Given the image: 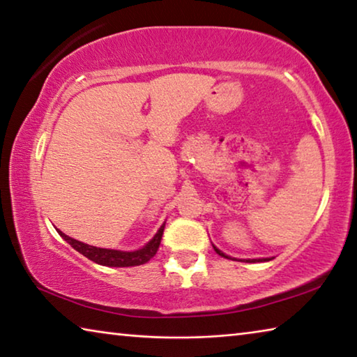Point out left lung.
Wrapping results in <instances>:
<instances>
[{
	"instance_id": "8db88e82",
	"label": "left lung",
	"mask_w": 357,
	"mask_h": 357,
	"mask_svg": "<svg viewBox=\"0 0 357 357\" xmlns=\"http://www.w3.org/2000/svg\"><path fill=\"white\" fill-rule=\"evenodd\" d=\"M213 250L215 251H217V253L220 255V256H223V258H227V259H236V258H231V256H227L226 253H223V251H221V250H218L217 247H215V245H213ZM272 258H259V259H243L245 262H262V261H271ZM242 261V259H241Z\"/></svg>"
}]
</instances>
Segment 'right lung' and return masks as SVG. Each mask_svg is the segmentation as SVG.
I'll return each instance as SVG.
<instances>
[{
  "label": "right lung",
  "mask_w": 357,
  "mask_h": 357,
  "mask_svg": "<svg viewBox=\"0 0 357 357\" xmlns=\"http://www.w3.org/2000/svg\"><path fill=\"white\" fill-rule=\"evenodd\" d=\"M165 225L166 223L161 225V227L158 229V232L155 234L153 238H150V242L145 243L142 248L132 250V251L93 247V245L75 241V238L66 236V234L61 232L60 229H56V231L64 238V241L71 245V247L75 251H79L80 255H84L85 258L91 259L93 262H96V264H99V266L132 267V266L145 264V262H149L156 255V251H158V248H160V243H161V237H162V231H165Z\"/></svg>",
  "instance_id": "obj_1"
}]
</instances>
